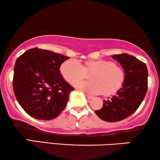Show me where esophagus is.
<instances>
[{"mask_svg": "<svg viewBox=\"0 0 160 160\" xmlns=\"http://www.w3.org/2000/svg\"><path fill=\"white\" fill-rule=\"evenodd\" d=\"M86 96H87V98H88V99H92V98H93V96H92V95H90L86 94Z\"/></svg>", "mask_w": 160, "mask_h": 160, "instance_id": "esophagus-1", "label": "esophagus"}]
</instances>
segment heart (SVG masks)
Listing matches in <instances>:
<instances>
[{"instance_id": "b5f03b06", "label": "heart", "mask_w": 160, "mask_h": 160, "mask_svg": "<svg viewBox=\"0 0 160 160\" xmlns=\"http://www.w3.org/2000/svg\"><path fill=\"white\" fill-rule=\"evenodd\" d=\"M60 71L64 78L74 86L86 77L87 72H92V80L77 85L78 89L92 94H114L122 88L126 78L123 68L104 59L89 60L83 65L76 59H68L63 62Z\"/></svg>"}]
</instances>
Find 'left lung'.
Listing matches in <instances>:
<instances>
[{
	"mask_svg": "<svg viewBox=\"0 0 160 160\" xmlns=\"http://www.w3.org/2000/svg\"><path fill=\"white\" fill-rule=\"evenodd\" d=\"M112 58L122 65L126 78L116 95L103 101L102 108L95 111L107 122L120 121L132 115L142 102L148 89V69L144 62L128 53L115 54Z\"/></svg>",
	"mask_w": 160,
	"mask_h": 160,
	"instance_id": "left-lung-1",
	"label": "left lung"
}]
</instances>
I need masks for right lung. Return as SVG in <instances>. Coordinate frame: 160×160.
<instances>
[{"mask_svg":"<svg viewBox=\"0 0 160 160\" xmlns=\"http://www.w3.org/2000/svg\"><path fill=\"white\" fill-rule=\"evenodd\" d=\"M66 56L34 48L17 59L13 90L24 111L39 120L57 118L66 107L74 88L66 82L59 68Z\"/></svg>","mask_w":160,"mask_h":160,"instance_id":"add662e5","label":"right lung"}]
</instances>
